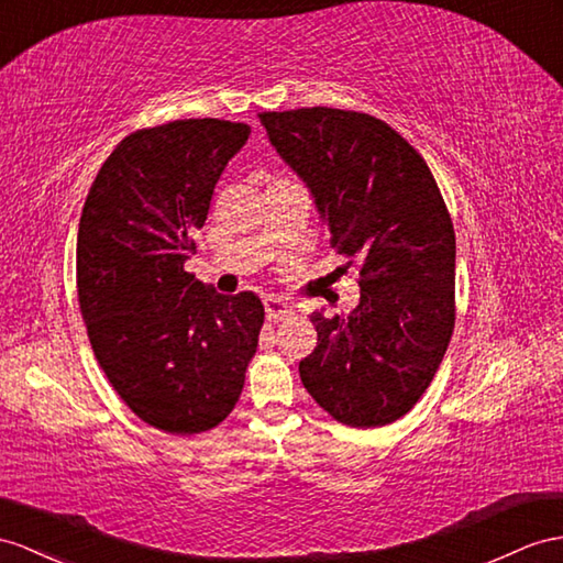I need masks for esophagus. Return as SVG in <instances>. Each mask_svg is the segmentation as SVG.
I'll use <instances>...</instances> for the list:
<instances>
[{"instance_id":"1","label":"esophagus","mask_w":563,"mask_h":563,"mask_svg":"<svg viewBox=\"0 0 563 563\" xmlns=\"http://www.w3.org/2000/svg\"><path fill=\"white\" fill-rule=\"evenodd\" d=\"M264 307H266L268 321H278V319H287V316H292V307L287 305L285 299L276 297V295L264 297Z\"/></svg>"}]
</instances>
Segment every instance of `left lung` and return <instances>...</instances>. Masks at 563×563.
Returning a JSON list of instances; mask_svg holds the SVG:
<instances>
[{
  "instance_id": "1",
  "label": "left lung",
  "mask_w": 563,
  "mask_h": 563,
  "mask_svg": "<svg viewBox=\"0 0 563 563\" xmlns=\"http://www.w3.org/2000/svg\"><path fill=\"white\" fill-rule=\"evenodd\" d=\"M258 121L307 183L330 244L358 264L354 311L311 313L319 342L299 362L301 383L344 426L393 423L428 390L454 330L456 240L440 187L368 113L311 107Z\"/></svg>"
}]
</instances>
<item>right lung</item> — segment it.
I'll return each instance as SVG.
<instances>
[{"label": "right lung", "instance_id": "1", "mask_svg": "<svg viewBox=\"0 0 563 563\" xmlns=\"http://www.w3.org/2000/svg\"><path fill=\"white\" fill-rule=\"evenodd\" d=\"M247 123L183 119L123 137L85 199L76 283L113 390L144 423L195 435L235 409L264 325L254 292L219 295L183 264Z\"/></svg>", "mask_w": 563, "mask_h": 563}]
</instances>
